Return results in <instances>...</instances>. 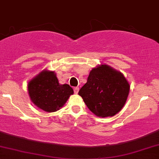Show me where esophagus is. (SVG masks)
Instances as JSON below:
<instances>
[{
  "label": "esophagus",
  "mask_w": 159,
  "mask_h": 159,
  "mask_svg": "<svg viewBox=\"0 0 159 159\" xmlns=\"http://www.w3.org/2000/svg\"><path fill=\"white\" fill-rule=\"evenodd\" d=\"M79 87H77V86H76V87H74L73 88V90H74V93H76V94H77L78 93V92H79Z\"/></svg>",
  "instance_id": "34e87169"
}]
</instances>
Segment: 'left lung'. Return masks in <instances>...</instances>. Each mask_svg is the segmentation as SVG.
<instances>
[{"mask_svg":"<svg viewBox=\"0 0 159 159\" xmlns=\"http://www.w3.org/2000/svg\"><path fill=\"white\" fill-rule=\"evenodd\" d=\"M129 89L130 86L122 73L103 64L91 70L79 95L95 115L111 117L122 109Z\"/></svg>","mask_w":159,"mask_h":159,"instance_id":"left-lung-1","label":"left lung"}]
</instances>
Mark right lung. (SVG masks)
<instances>
[{"instance_id": "add662e5", "label": "right lung", "mask_w": 159, "mask_h": 159, "mask_svg": "<svg viewBox=\"0 0 159 159\" xmlns=\"http://www.w3.org/2000/svg\"><path fill=\"white\" fill-rule=\"evenodd\" d=\"M27 88L33 103L48 112L59 110L73 94L68 84L59 83L54 72L46 70L33 78Z\"/></svg>"}]
</instances>
